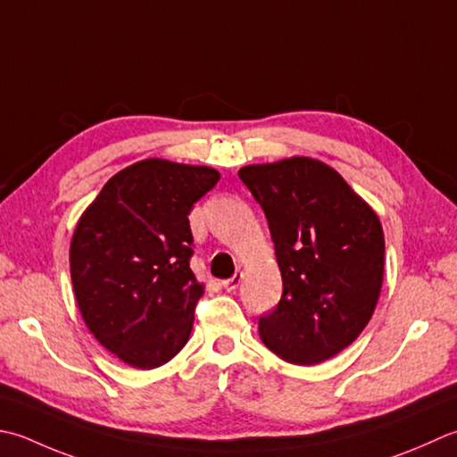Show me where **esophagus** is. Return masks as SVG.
Returning <instances> with one entry per match:
<instances>
[{"mask_svg":"<svg viewBox=\"0 0 457 457\" xmlns=\"http://www.w3.org/2000/svg\"><path fill=\"white\" fill-rule=\"evenodd\" d=\"M241 279H244V275L241 273H236L234 277H231V279H226V281H221V287L226 289V291H236L237 287H239V283H241Z\"/></svg>","mask_w":457,"mask_h":457,"instance_id":"obj_1","label":"esophagus"}]
</instances>
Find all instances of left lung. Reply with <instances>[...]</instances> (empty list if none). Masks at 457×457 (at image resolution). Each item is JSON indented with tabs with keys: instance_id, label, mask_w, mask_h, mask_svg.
Returning a JSON list of instances; mask_svg holds the SVG:
<instances>
[{
	"instance_id": "8db88e82",
	"label": "left lung",
	"mask_w": 457,
	"mask_h": 457,
	"mask_svg": "<svg viewBox=\"0 0 457 457\" xmlns=\"http://www.w3.org/2000/svg\"><path fill=\"white\" fill-rule=\"evenodd\" d=\"M265 212L283 295L259 337L299 366L328 361L372 319L384 281L382 223L335 168L291 156L239 168Z\"/></svg>"
}]
</instances>
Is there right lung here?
Here are the masks:
<instances>
[{
    "label": "right lung",
    "mask_w": 457,
    "mask_h": 457,
    "mask_svg": "<svg viewBox=\"0 0 457 457\" xmlns=\"http://www.w3.org/2000/svg\"><path fill=\"white\" fill-rule=\"evenodd\" d=\"M218 180L212 166L145 158L116 172L80 213L69 247L80 317L132 369H158L190 338L204 283L190 270L187 213Z\"/></svg>",
    "instance_id": "1"
}]
</instances>
